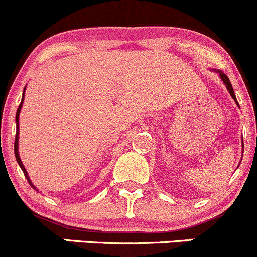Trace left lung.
<instances>
[{
	"label": "left lung",
	"instance_id": "obj_1",
	"mask_svg": "<svg viewBox=\"0 0 257 257\" xmlns=\"http://www.w3.org/2000/svg\"><path fill=\"white\" fill-rule=\"evenodd\" d=\"M219 74H220L221 80H223V81H224V84H225V85H226V88H227V90H229V92H230V95H231V97H232V99L235 100V102H236V104H237V101H236V96H235V94H234V89H232L231 83H230L229 78H227V76L225 75V74L223 73V71H219ZM237 105H239V104H237ZM242 146H244V144H242Z\"/></svg>",
	"mask_w": 257,
	"mask_h": 257
}]
</instances>
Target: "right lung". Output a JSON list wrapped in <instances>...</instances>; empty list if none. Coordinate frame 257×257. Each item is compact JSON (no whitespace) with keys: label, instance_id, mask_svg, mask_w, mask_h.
I'll return each mask as SVG.
<instances>
[{"label":"right lung","instance_id":"obj_1","mask_svg":"<svg viewBox=\"0 0 257 257\" xmlns=\"http://www.w3.org/2000/svg\"><path fill=\"white\" fill-rule=\"evenodd\" d=\"M22 104H23V97H22V101H21L20 106H18V109H17V112H16V137H15V156H16V160H17L18 165H20L21 169H22L23 174H25V176H26V178H27L28 183L31 184L32 188H34V189H36V187H34L33 184H32V182L30 181V177H28V173H27V171H26L25 166H23L22 161H21V158H20V155H18V117H20V111H21V107H22Z\"/></svg>","mask_w":257,"mask_h":257}]
</instances>
